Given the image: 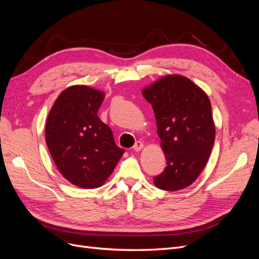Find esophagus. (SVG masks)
<instances>
[{"label": "esophagus", "mask_w": 259, "mask_h": 259, "mask_svg": "<svg viewBox=\"0 0 259 259\" xmlns=\"http://www.w3.org/2000/svg\"><path fill=\"white\" fill-rule=\"evenodd\" d=\"M143 148H144V144L142 142H136L134 147H133V149H134L135 151H140Z\"/></svg>", "instance_id": "1"}]
</instances>
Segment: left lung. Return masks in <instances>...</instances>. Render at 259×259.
<instances>
[{
  "label": "left lung",
  "instance_id": "obj_1",
  "mask_svg": "<svg viewBox=\"0 0 259 259\" xmlns=\"http://www.w3.org/2000/svg\"><path fill=\"white\" fill-rule=\"evenodd\" d=\"M152 105L167 166L153 178L162 190L190 186L208 161L215 142V124L206 93L186 76L170 74L143 90Z\"/></svg>",
  "mask_w": 259,
  "mask_h": 259
}]
</instances>
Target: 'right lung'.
Listing matches in <instances>:
<instances>
[{
	"label": "right lung",
	"instance_id": "1",
	"mask_svg": "<svg viewBox=\"0 0 259 259\" xmlns=\"http://www.w3.org/2000/svg\"><path fill=\"white\" fill-rule=\"evenodd\" d=\"M105 93L86 85L62 91L48 116L45 139L60 174L84 189L103 186L125 152L98 117Z\"/></svg>",
	"mask_w": 259,
	"mask_h": 259
}]
</instances>
